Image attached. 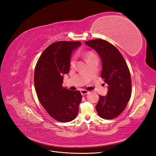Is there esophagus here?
<instances>
[{"mask_svg": "<svg viewBox=\"0 0 156 156\" xmlns=\"http://www.w3.org/2000/svg\"><path fill=\"white\" fill-rule=\"evenodd\" d=\"M80 93H81L82 95H85V94H88L89 92L88 91H87V90H85V89H82V90H81V91H80Z\"/></svg>", "mask_w": 156, "mask_h": 156, "instance_id": "34e87169", "label": "esophagus"}]
</instances>
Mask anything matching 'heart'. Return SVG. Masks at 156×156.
I'll list each match as a JSON object with an SVG mask.
<instances>
[{"instance_id": "obj_1", "label": "heart", "mask_w": 156, "mask_h": 156, "mask_svg": "<svg viewBox=\"0 0 156 156\" xmlns=\"http://www.w3.org/2000/svg\"><path fill=\"white\" fill-rule=\"evenodd\" d=\"M85 56H86L87 59L88 60L92 58L96 57L97 55L95 54V53L93 51H88L86 54H85ZM76 56H74L72 57L71 61H70V65H71V67H74L75 66V65H76Z\"/></svg>"}]
</instances>
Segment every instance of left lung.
<instances>
[{"label": "left lung", "instance_id": "8db88e82", "mask_svg": "<svg viewBox=\"0 0 156 156\" xmlns=\"http://www.w3.org/2000/svg\"><path fill=\"white\" fill-rule=\"evenodd\" d=\"M85 43L94 49L101 58V77L108 85L106 96H99L97 112L105 119L116 118L131 97L132 80L126 62L119 50L105 40L92 39Z\"/></svg>", "mask_w": 156, "mask_h": 156}]
</instances>
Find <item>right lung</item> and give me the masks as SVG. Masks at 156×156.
I'll return each instance as SVG.
<instances>
[{
	"label": "right lung",
	"mask_w": 156,
	"mask_h": 156,
	"mask_svg": "<svg viewBox=\"0 0 156 156\" xmlns=\"http://www.w3.org/2000/svg\"><path fill=\"white\" fill-rule=\"evenodd\" d=\"M81 45L80 41H58L44 50L37 62L34 84L40 103L50 116L59 122L74 120L82 101L79 91L62 86L63 74L70 69L73 51Z\"/></svg>",
	"instance_id": "add662e5"
}]
</instances>
